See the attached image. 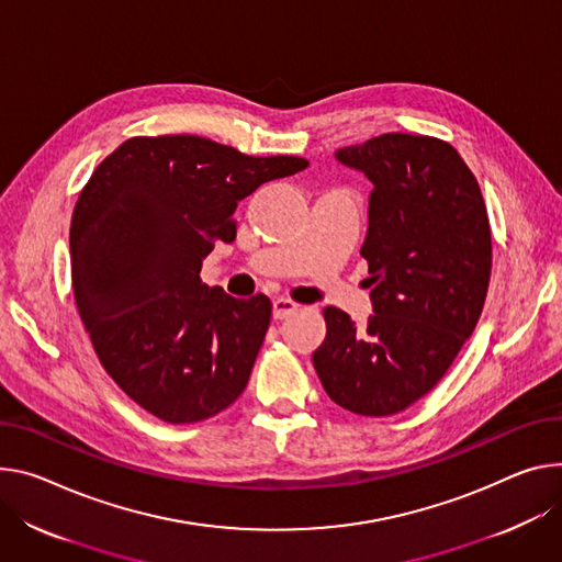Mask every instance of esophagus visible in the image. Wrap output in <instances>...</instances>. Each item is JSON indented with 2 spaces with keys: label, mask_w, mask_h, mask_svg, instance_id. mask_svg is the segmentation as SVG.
Returning <instances> with one entry per match:
<instances>
[{
  "label": "esophagus",
  "mask_w": 562,
  "mask_h": 562,
  "mask_svg": "<svg viewBox=\"0 0 562 562\" xmlns=\"http://www.w3.org/2000/svg\"><path fill=\"white\" fill-rule=\"evenodd\" d=\"M295 312H297V304L293 300H289V297H276L273 300V318L276 321H284Z\"/></svg>",
  "instance_id": "1"
}]
</instances>
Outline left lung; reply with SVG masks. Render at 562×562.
<instances>
[{
	"instance_id": "left-lung-1",
	"label": "left lung",
	"mask_w": 562,
	"mask_h": 562,
	"mask_svg": "<svg viewBox=\"0 0 562 562\" xmlns=\"http://www.w3.org/2000/svg\"><path fill=\"white\" fill-rule=\"evenodd\" d=\"M370 183L372 312L356 325L327 307L314 368L329 398L363 417H390L428 394L473 334L491 278V228L477 179L432 136L381 134L336 149Z\"/></svg>"
}]
</instances>
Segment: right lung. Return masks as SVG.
I'll list each match as a JSON object with an SVG mask.
<instances>
[{
    "label": "right lung",
    "mask_w": 562,
    "mask_h": 562,
    "mask_svg": "<svg viewBox=\"0 0 562 562\" xmlns=\"http://www.w3.org/2000/svg\"><path fill=\"white\" fill-rule=\"evenodd\" d=\"M310 166L211 138L134 136L95 168L71 217V280L100 363L149 415L203 422L246 387L271 300L201 282L237 203Z\"/></svg>",
    "instance_id": "right-lung-1"
}]
</instances>
